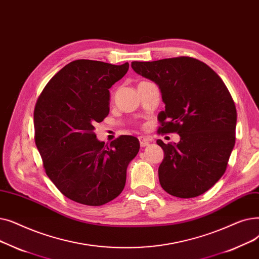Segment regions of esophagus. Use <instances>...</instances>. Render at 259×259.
Segmentation results:
<instances>
[{"mask_svg": "<svg viewBox=\"0 0 259 259\" xmlns=\"http://www.w3.org/2000/svg\"><path fill=\"white\" fill-rule=\"evenodd\" d=\"M139 142H140V145L142 146V147H144V146H147L150 144V140L147 139L146 137H144V136H140L139 138Z\"/></svg>", "mask_w": 259, "mask_h": 259, "instance_id": "1", "label": "esophagus"}]
</instances>
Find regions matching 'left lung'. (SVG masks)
Wrapping results in <instances>:
<instances>
[{"label": "left lung", "instance_id": "1", "mask_svg": "<svg viewBox=\"0 0 259 259\" xmlns=\"http://www.w3.org/2000/svg\"><path fill=\"white\" fill-rule=\"evenodd\" d=\"M132 67L161 91L165 110L158 115V133L180 136L177 144L157 140L164 152L158 169L162 189L179 198L205 193L225 174L235 145L237 113L226 84L191 57L134 61Z\"/></svg>", "mask_w": 259, "mask_h": 259}]
</instances>
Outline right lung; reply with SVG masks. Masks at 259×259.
I'll list each match as a JSON object with an SVG mask.
<instances>
[{
  "mask_svg": "<svg viewBox=\"0 0 259 259\" xmlns=\"http://www.w3.org/2000/svg\"><path fill=\"white\" fill-rule=\"evenodd\" d=\"M128 63L76 60L49 80L34 106V141L46 175L70 200L98 206L124 189L126 168L139 140L120 136L108 145L97 139L95 123L109 113V89Z\"/></svg>",
  "mask_w": 259,
  "mask_h": 259,
  "instance_id": "right-lung-1",
  "label": "right lung"
}]
</instances>
